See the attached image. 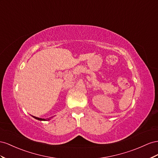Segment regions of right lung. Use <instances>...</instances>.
Here are the masks:
<instances>
[{
    "mask_svg": "<svg viewBox=\"0 0 158 158\" xmlns=\"http://www.w3.org/2000/svg\"><path fill=\"white\" fill-rule=\"evenodd\" d=\"M33 117V118H34L36 120H41V121H45V120H50V118H48V119H44V118H38V117H35V116H31Z\"/></svg>",
    "mask_w": 158,
    "mask_h": 158,
    "instance_id": "1",
    "label": "right lung"
}]
</instances>
